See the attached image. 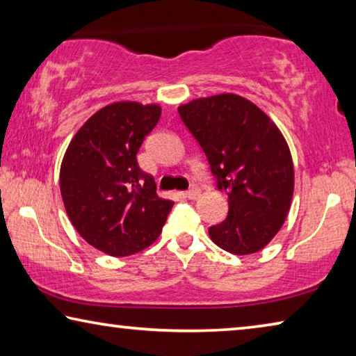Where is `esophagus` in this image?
Wrapping results in <instances>:
<instances>
[{"label": "esophagus", "instance_id": "esophagus-1", "mask_svg": "<svg viewBox=\"0 0 356 356\" xmlns=\"http://www.w3.org/2000/svg\"><path fill=\"white\" fill-rule=\"evenodd\" d=\"M184 195H185V197H188V200H197L201 195V190L197 188V186H191V188L186 190Z\"/></svg>", "mask_w": 356, "mask_h": 356}]
</instances>
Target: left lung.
<instances>
[{"label":"left lung","instance_id":"obj_1","mask_svg":"<svg viewBox=\"0 0 356 356\" xmlns=\"http://www.w3.org/2000/svg\"><path fill=\"white\" fill-rule=\"evenodd\" d=\"M229 202L227 218L209 229L215 245L237 256L265 248L284 225L293 196L289 144L272 119L237 94L179 106Z\"/></svg>","mask_w":356,"mask_h":356}]
</instances>
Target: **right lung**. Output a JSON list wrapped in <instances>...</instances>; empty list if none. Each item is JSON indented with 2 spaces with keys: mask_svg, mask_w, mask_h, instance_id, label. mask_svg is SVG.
Returning a JSON list of instances; mask_svg holds the SVG:
<instances>
[{
  "mask_svg": "<svg viewBox=\"0 0 356 356\" xmlns=\"http://www.w3.org/2000/svg\"><path fill=\"white\" fill-rule=\"evenodd\" d=\"M160 116L159 104L113 102L78 129L63 156L59 188L69 220L89 245L110 256L152 245L174 204L156 195L154 177L136 160Z\"/></svg>",
  "mask_w": 356,
  "mask_h": 356,
  "instance_id": "right-lung-1",
  "label": "right lung"
}]
</instances>
